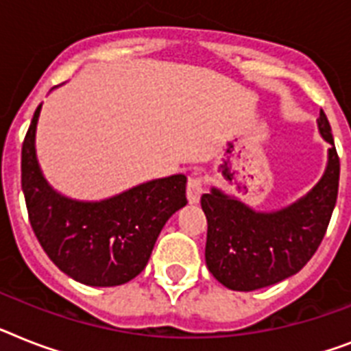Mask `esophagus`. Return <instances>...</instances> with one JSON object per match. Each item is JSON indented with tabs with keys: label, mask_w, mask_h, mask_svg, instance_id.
Wrapping results in <instances>:
<instances>
[{
	"label": "esophagus",
	"mask_w": 351,
	"mask_h": 351,
	"mask_svg": "<svg viewBox=\"0 0 351 351\" xmlns=\"http://www.w3.org/2000/svg\"><path fill=\"white\" fill-rule=\"evenodd\" d=\"M204 193V178L200 175H191L187 180V200L189 204H198Z\"/></svg>",
	"instance_id": "esophagus-1"
}]
</instances>
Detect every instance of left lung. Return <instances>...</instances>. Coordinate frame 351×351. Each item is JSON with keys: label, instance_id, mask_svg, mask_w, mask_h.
Returning a JSON list of instances; mask_svg holds the SVG:
<instances>
[{"label": "left lung", "instance_id": "1", "mask_svg": "<svg viewBox=\"0 0 351 351\" xmlns=\"http://www.w3.org/2000/svg\"><path fill=\"white\" fill-rule=\"evenodd\" d=\"M317 126L330 144L328 166L308 195L274 213H258L213 189L202 196L207 216L205 263L221 285L250 292L279 283L308 263L323 241L339 191V155L321 110Z\"/></svg>", "mask_w": 351, "mask_h": 351}]
</instances>
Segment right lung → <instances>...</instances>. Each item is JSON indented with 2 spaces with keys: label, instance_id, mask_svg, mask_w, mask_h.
Instances as JSON below:
<instances>
[{
  "label": "right lung",
  "instance_id": "add662e5",
  "mask_svg": "<svg viewBox=\"0 0 351 351\" xmlns=\"http://www.w3.org/2000/svg\"><path fill=\"white\" fill-rule=\"evenodd\" d=\"M37 106L21 149L28 220L56 267L79 283L117 287L138 276L176 210L187 204L184 175L141 184L101 202H77L45 180L36 156Z\"/></svg>",
  "mask_w": 351,
  "mask_h": 351
}]
</instances>
